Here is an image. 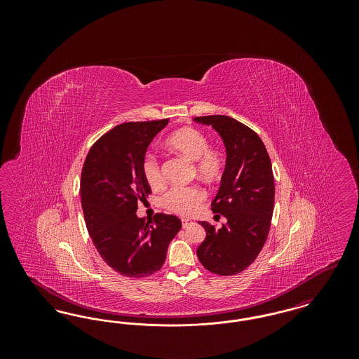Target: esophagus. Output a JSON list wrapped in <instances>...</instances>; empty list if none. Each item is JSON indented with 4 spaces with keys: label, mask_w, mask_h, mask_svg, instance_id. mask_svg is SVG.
<instances>
[{
    "label": "esophagus",
    "mask_w": 359,
    "mask_h": 359,
    "mask_svg": "<svg viewBox=\"0 0 359 359\" xmlns=\"http://www.w3.org/2000/svg\"><path fill=\"white\" fill-rule=\"evenodd\" d=\"M192 224V222L189 221V219H182V226H183V229H187Z\"/></svg>",
    "instance_id": "esophagus-1"
}]
</instances>
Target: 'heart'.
Masks as SVG:
<instances>
[{"label": "heart", "instance_id": "b5f03b06", "mask_svg": "<svg viewBox=\"0 0 359 359\" xmlns=\"http://www.w3.org/2000/svg\"><path fill=\"white\" fill-rule=\"evenodd\" d=\"M165 147L173 152L194 163L196 176L212 183L222 176L224 160L217 149L210 148L208 138L195 128H182L165 140ZM142 175L152 188L164 186V176L158 161L148 156L142 163ZM205 201V192L199 187H176L164 196L163 205L173 214L189 217Z\"/></svg>", "mask_w": 359, "mask_h": 359}]
</instances>
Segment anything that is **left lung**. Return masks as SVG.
<instances>
[{"label": "left lung", "mask_w": 359, "mask_h": 359, "mask_svg": "<svg viewBox=\"0 0 359 359\" xmlns=\"http://www.w3.org/2000/svg\"><path fill=\"white\" fill-rule=\"evenodd\" d=\"M194 121L212 126L226 148L221 186L211 203L212 212L223 215L226 223L215 229L199 222L205 238L196 255L211 273H241L256 259L269 234L274 207L272 163L256 132L238 121L227 116Z\"/></svg>", "instance_id": "8db88e82"}]
</instances>
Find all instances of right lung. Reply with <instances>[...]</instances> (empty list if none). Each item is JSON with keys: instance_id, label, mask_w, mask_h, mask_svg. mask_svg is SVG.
Returning <instances> with one entry per match:
<instances>
[{"instance_id": "right-lung-1", "label": "right lung", "mask_w": 359, "mask_h": 359, "mask_svg": "<svg viewBox=\"0 0 359 359\" xmlns=\"http://www.w3.org/2000/svg\"><path fill=\"white\" fill-rule=\"evenodd\" d=\"M170 120L125 122L103 135L86 157L81 195L86 227L103 261L126 277L157 272L182 222L156 214L137 217V202L151 187L142 175L145 154Z\"/></svg>"}]
</instances>
